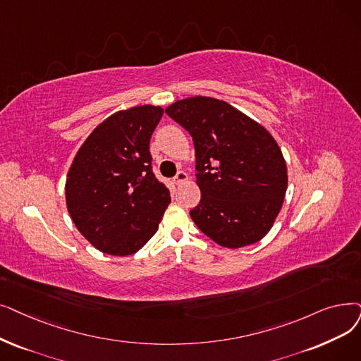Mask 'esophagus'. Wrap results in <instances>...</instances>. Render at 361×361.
Wrapping results in <instances>:
<instances>
[{"label": "esophagus", "mask_w": 361, "mask_h": 361, "mask_svg": "<svg viewBox=\"0 0 361 361\" xmlns=\"http://www.w3.org/2000/svg\"><path fill=\"white\" fill-rule=\"evenodd\" d=\"M187 180H189V177H187V174L184 171H180L178 174L174 177V183L177 184V185H180V184H184Z\"/></svg>", "instance_id": "esophagus-1"}]
</instances>
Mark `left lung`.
I'll return each instance as SVG.
<instances>
[{
  "label": "left lung",
  "instance_id": "obj_1",
  "mask_svg": "<svg viewBox=\"0 0 361 361\" xmlns=\"http://www.w3.org/2000/svg\"><path fill=\"white\" fill-rule=\"evenodd\" d=\"M165 112L184 127L196 150L202 197L190 211L209 239L238 249L257 243L273 227L288 189V168L274 137L231 104L189 97Z\"/></svg>",
  "mask_w": 361,
  "mask_h": 361
}]
</instances>
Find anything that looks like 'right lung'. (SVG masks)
<instances>
[{
    "instance_id": "obj_1",
    "label": "right lung",
    "mask_w": 361,
    "mask_h": 361,
    "mask_svg": "<svg viewBox=\"0 0 361 361\" xmlns=\"http://www.w3.org/2000/svg\"><path fill=\"white\" fill-rule=\"evenodd\" d=\"M162 115L153 104L118 111L75 154L65 184L68 212L103 254L133 255L159 228L171 196L153 174L149 143Z\"/></svg>"
}]
</instances>
